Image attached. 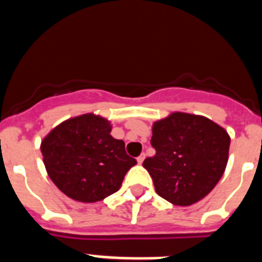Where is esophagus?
Here are the masks:
<instances>
[{"instance_id":"34e87169","label":"esophagus","mask_w":262,"mask_h":262,"mask_svg":"<svg viewBox=\"0 0 262 262\" xmlns=\"http://www.w3.org/2000/svg\"><path fill=\"white\" fill-rule=\"evenodd\" d=\"M144 159H145V155H144V154H142V155H140V156H139L138 159H136V160H138V163H139V164H142L143 161H144Z\"/></svg>"}]
</instances>
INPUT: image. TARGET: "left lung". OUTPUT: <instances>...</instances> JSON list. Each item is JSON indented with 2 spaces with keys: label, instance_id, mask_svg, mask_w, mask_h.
I'll return each instance as SVG.
<instances>
[{
  "label": "left lung",
  "instance_id": "8db88e82",
  "mask_svg": "<svg viewBox=\"0 0 262 262\" xmlns=\"http://www.w3.org/2000/svg\"><path fill=\"white\" fill-rule=\"evenodd\" d=\"M230 143L226 129L209 118L176 111L152 126L156 155L147 157L143 166L160 196L176 206H190L219 182Z\"/></svg>",
  "mask_w": 262,
  "mask_h": 262
}]
</instances>
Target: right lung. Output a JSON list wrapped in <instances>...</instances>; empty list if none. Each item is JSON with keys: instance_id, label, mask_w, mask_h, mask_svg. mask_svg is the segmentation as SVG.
I'll return each mask as SVG.
<instances>
[{"instance_id": "obj_1", "label": "right lung", "mask_w": 262, "mask_h": 262, "mask_svg": "<svg viewBox=\"0 0 262 262\" xmlns=\"http://www.w3.org/2000/svg\"><path fill=\"white\" fill-rule=\"evenodd\" d=\"M111 128L110 120L88 113L64 120L41 140L46 170L67 196L94 203L119 190L136 160Z\"/></svg>"}]
</instances>
